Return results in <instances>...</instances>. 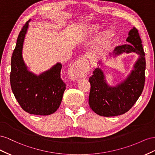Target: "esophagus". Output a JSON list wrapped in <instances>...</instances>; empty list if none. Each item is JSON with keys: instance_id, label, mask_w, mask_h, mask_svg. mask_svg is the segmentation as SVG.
<instances>
[{"instance_id": "1", "label": "esophagus", "mask_w": 155, "mask_h": 155, "mask_svg": "<svg viewBox=\"0 0 155 155\" xmlns=\"http://www.w3.org/2000/svg\"><path fill=\"white\" fill-rule=\"evenodd\" d=\"M87 60L85 57H81L71 67L69 74L72 81H79L81 78L86 77V74L84 71L83 64L86 63Z\"/></svg>"}]
</instances>
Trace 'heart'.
<instances>
[{
    "label": "heart",
    "mask_w": 155,
    "mask_h": 155,
    "mask_svg": "<svg viewBox=\"0 0 155 155\" xmlns=\"http://www.w3.org/2000/svg\"><path fill=\"white\" fill-rule=\"evenodd\" d=\"M104 30V28L99 25H93L89 30L90 35L98 38L97 39L94 48L95 51L99 54L108 51L111 48L115 37L113 30H109L102 35Z\"/></svg>",
    "instance_id": "b5f03b06"
}]
</instances>
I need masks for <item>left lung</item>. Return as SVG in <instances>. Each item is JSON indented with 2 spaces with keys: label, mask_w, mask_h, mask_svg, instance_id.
Returning a JSON list of instances; mask_svg holds the SVG:
<instances>
[{
  "label": "left lung",
  "mask_w": 155,
  "mask_h": 155,
  "mask_svg": "<svg viewBox=\"0 0 155 155\" xmlns=\"http://www.w3.org/2000/svg\"><path fill=\"white\" fill-rule=\"evenodd\" d=\"M126 41L129 44L116 47L113 54L134 52L140 56L134 70L126 80L116 86L110 87L99 68H96L89 78L91 85L89 104L93 111L99 116L112 117L126 113L133 107L143 91L145 79V52L138 30L135 27L130 30Z\"/></svg>",
  "instance_id": "1"
}]
</instances>
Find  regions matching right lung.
I'll list each match as a JSON object with an SVG mask.
<instances>
[{
	"label": "right lung",
	"mask_w": 155,
	"mask_h": 155,
	"mask_svg": "<svg viewBox=\"0 0 155 155\" xmlns=\"http://www.w3.org/2000/svg\"><path fill=\"white\" fill-rule=\"evenodd\" d=\"M28 21L19 34L11 59L10 84L17 102L30 114L48 116L61 104L66 85L60 77V63L39 76L27 69L22 56L23 42L28 27Z\"/></svg>",
	"instance_id": "1"
}]
</instances>
